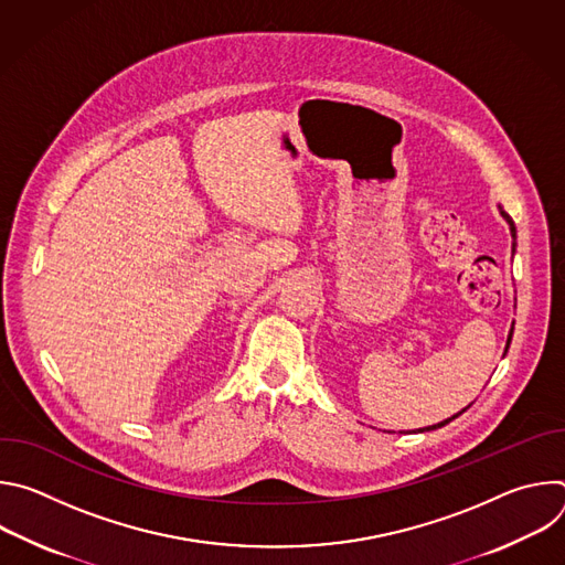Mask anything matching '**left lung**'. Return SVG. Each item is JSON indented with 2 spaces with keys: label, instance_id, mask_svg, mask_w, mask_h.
I'll return each instance as SVG.
<instances>
[{
  "label": "left lung",
  "instance_id": "left-lung-1",
  "mask_svg": "<svg viewBox=\"0 0 565 565\" xmlns=\"http://www.w3.org/2000/svg\"><path fill=\"white\" fill-rule=\"evenodd\" d=\"M499 212H501V216L508 221V225H510V232H512V253H514V248H516V225H514V221H512V216L499 205ZM512 333H514V324H512V329H510V335H508V344H505V353H508V349H510V342H512ZM505 353H503V358H505ZM469 409V405L462 409V412H458V414H454L451 418H447V420H443V423H438V425H429V427H423V429H416V431H434V429H440V427H445V425H449L454 418H458L460 414H465Z\"/></svg>",
  "mask_w": 565,
  "mask_h": 565
}]
</instances>
